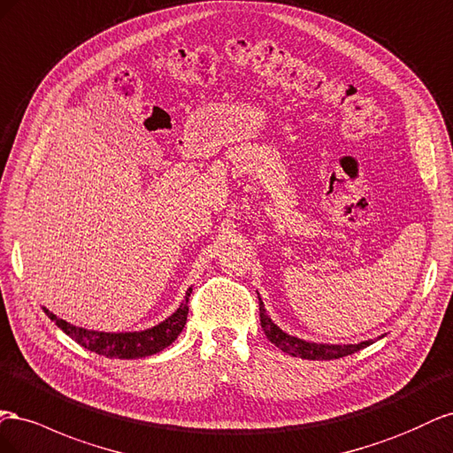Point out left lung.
<instances>
[{
    "mask_svg": "<svg viewBox=\"0 0 453 453\" xmlns=\"http://www.w3.org/2000/svg\"><path fill=\"white\" fill-rule=\"evenodd\" d=\"M260 322H262V328L267 335V340L271 343H275L280 351L288 353L292 357L307 358V360H332V358L347 357V355H353V353L360 351V349H365L366 345L372 343V342H363L357 345H328V343H309L300 338H294V335L282 332L275 325V322L269 319L262 300H260Z\"/></svg>",
    "mask_w": 453,
    "mask_h": 453,
    "instance_id": "left-lung-1",
    "label": "left lung"
}]
</instances>
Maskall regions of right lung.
Returning a JSON list of instances; mask_svg holds the SVG:
<instances>
[{
    "label": "right lung",
    "mask_w": 453,
    "mask_h": 453,
    "mask_svg": "<svg viewBox=\"0 0 453 453\" xmlns=\"http://www.w3.org/2000/svg\"><path fill=\"white\" fill-rule=\"evenodd\" d=\"M189 294H191V288L186 294V302L180 305L169 319L163 320L157 326L142 330V332L110 334V332L85 330L58 319L45 307L43 311L50 320L57 322V326L60 330L66 332L72 340L88 349V351L104 355L108 358H142V357H150L163 351L165 347H169L178 338V334L182 332L188 320Z\"/></svg>",
    "instance_id": "add662e5"
}]
</instances>
